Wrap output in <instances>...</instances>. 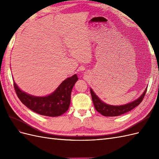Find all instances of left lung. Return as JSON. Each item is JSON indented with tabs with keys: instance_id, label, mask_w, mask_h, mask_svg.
<instances>
[{
	"instance_id": "left-lung-1",
	"label": "left lung",
	"mask_w": 159,
	"mask_h": 159,
	"mask_svg": "<svg viewBox=\"0 0 159 159\" xmlns=\"http://www.w3.org/2000/svg\"><path fill=\"white\" fill-rule=\"evenodd\" d=\"M147 89H145L144 93L140 96V98H138L137 100L126 105H120V106H114V105H110L105 103L99 99V98L95 94V93L91 89H90V92L94 107L99 113L105 117H115L127 113L134 107L138 106L142 102L144 97H145L147 92Z\"/></svg>"
}]
</instances>
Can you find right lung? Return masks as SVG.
<instances>
[{
	"label": "right lung",
	"instance_id": "1",
	"mask_svg": "<svg viewBox=\"0 0 159 159\" xmlns=\"http://www.w3.org/2000/svg\"><path fill=\"white\" fill-rule=\"evenodd\" d=\"M78 78L76 74L65 80L52 94L46 97H36L23 92L14 82V88L21 102L33 111L41 115L57 117L68 111L71 92Z\"/></svg>",
	"mask_w": 159,
	"mask_h": 159
}]
</instances>
